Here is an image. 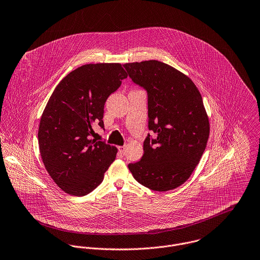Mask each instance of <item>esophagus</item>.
<instances>
[{"label": "esophagus", "instance_id": "1", "mask_svg": "<svg viewBox=\"0 0 260 260\" xmlns=\"http://www.w3.org/2000/svg\"><path fill=\"white\" fill-rule=\"evenodd\" d=\"M119 152H120L121 155H125V153H126V147H125V146L120 147V148H119Z\"/></svg>", "mask_w": 260, "mask_h": 260}]
</instances>
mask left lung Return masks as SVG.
I'll list each match as a JSON object with an SVG mask.
<instances>
[{"label":"left lung","instance_id":"8db88e82","mask_svg":"<svg viewBox=\"0 0 260 260\" xmlns=\"http://www.w3.org/2000/svg\"><path fill=\"white\" fill-rule=\"evenodd\" d=\"M132 81L147 92L148 134L144 155L128 169L142 185L167 191L183 184L207 147L210 123L193 82L174 68L146 60L123 64Z\"/></svg>","mask_w":260,"mask_h":260}]
</instances>
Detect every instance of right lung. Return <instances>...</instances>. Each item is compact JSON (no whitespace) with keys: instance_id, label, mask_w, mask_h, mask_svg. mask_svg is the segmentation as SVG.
<instances>
[{"instance_id":"1","label":"right lung","mask_w":260,"mask_h":260,"mask_svg":"<svg viewBox=\"0 0 260 260\" xmlns=\"http://www.w3.org/2000/svg\"><path fill=\"white\" fill-rule=\"evenodd\" d=\"M126 77L120 63L84 64L51 94L40 119L38 143L48 174L64 192L88 194L115 160V147L92 139L93 125L104 128V104Z\"/></svg>"}]
</instances>
